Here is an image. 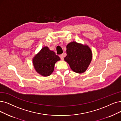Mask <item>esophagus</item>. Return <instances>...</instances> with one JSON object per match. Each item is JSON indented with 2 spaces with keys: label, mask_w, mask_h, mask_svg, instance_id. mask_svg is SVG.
Returning a JSON list of instances; mask_svg holds the SVG:
<instances>
[{
  "label": "esophagus",
  "mask_w": 121,
  "mask_h": 121,
  "mask_svg": "<svg viewBox=\"0 0 121 121\" xmlns=\"http://www.w3.org/2000/svg\"><path fill=\"white\" fill-rule=\"evenodd\" d=\"M60 57L61 60H63L64 59V55L63 54L60 55Z\"/></svg>",
  "instance_id": "34e87169"
}]
</instances>
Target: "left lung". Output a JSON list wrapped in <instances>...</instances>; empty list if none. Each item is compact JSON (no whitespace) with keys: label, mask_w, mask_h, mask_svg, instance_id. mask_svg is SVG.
I'll list each match as a JSON object with an SVG mask.
<instances>
[{"label":"left lung","mask_w":121,"mask_h":121,"mask_svg":"<svg viewBox=\"0 0 121 121\" xmlns=\"http://www.w3.org/2000/svg\"><path fill=\"white\" fill-rule=\"evenodd\" d=\"M66 55L65 61L68 63L72 71L77 73L84 72L92 59V52L89 46L75 41L67 45Z\"/></svg>","instance_id":"left-lung-1"}]
</instances>
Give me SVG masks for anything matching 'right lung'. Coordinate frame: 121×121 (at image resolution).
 Wrapping results in <instances>:
<instances>
[{
	"label": "right lung",
	"mask_w": 121,
	"mask_h": 121,
	"mask_svg": "<svg viewBox=\"0 0 121 121\" xmlns=\"http://www.w3.org/2000/svg\"><path fill=\"white\" fill-rule=\"evenodd\" d=\"M60 60V57L54 51L46 46L34 56L32 61L37 73L43 76H48L54 71L55 64Z\"/></svg>",
	"instance_id": "obj_1"
}]
</instances>
